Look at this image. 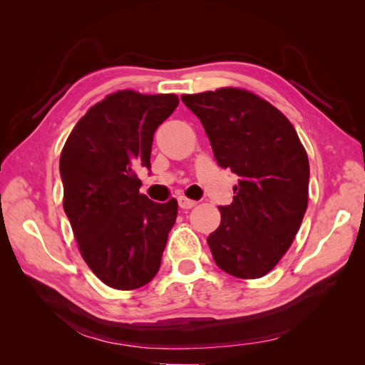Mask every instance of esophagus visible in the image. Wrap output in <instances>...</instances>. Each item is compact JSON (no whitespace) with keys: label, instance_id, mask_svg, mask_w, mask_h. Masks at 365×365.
Listing matches in <instances>:
<instances>
[{"label":"esophagus","instance_id":"obj_1","mask_svg":"<svg viewBox=\"0 0 365 365\" xmlns=\"http://www.w3.org/2000/svg\"><path fill=\"white\" fill-rule=\"evenodd\" d=\"M178 204H180L181 208L189 210V208H193L197 202L193 201V200H189V197H185V196H180V197H178Z\"/></svg>","mask_w":365,"mask_h":365}]
</instances>
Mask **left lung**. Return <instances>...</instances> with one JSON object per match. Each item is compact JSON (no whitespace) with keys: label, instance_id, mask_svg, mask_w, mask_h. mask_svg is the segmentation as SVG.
Instances as JSON below:
<instances>
[{"label":"left lung","instance_id":"left-lung-1","mask_svg":"<svg viewBox=\"0 0 365 365\" xmlns=\"http://www.w3.org/2000/svg\"><path fill=\"white\" fill-rule=\"evenodd\" d=\"M197 115L220 168L239 176L233 202L219 207L208 236L217 267L237 279H260L280 262L302 225L309 160L291 121L244 88L182 94Z\"/></svg>","mask_w":365,"mask_h":365}]
</instances>
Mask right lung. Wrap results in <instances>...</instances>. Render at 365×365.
Masks as SVG:
<instances>
[{"label": "right lung", "instance_id": "right-lung-1", "mask_svg": "<svg viewBox=\"0 0 365 365\" xmlns=\"http://www.w3.org/2000/svg\"><path fill=\"white\" fill-rule=\"evenodd\" d=\"M180 98L121 90L77 121L61 152L67 213L81 256L109 288L138 289L155 277L178 202L140 193L153 134Z\"/></svg>", "mask_w": 365, "mask_h": 365}]
</instances>
